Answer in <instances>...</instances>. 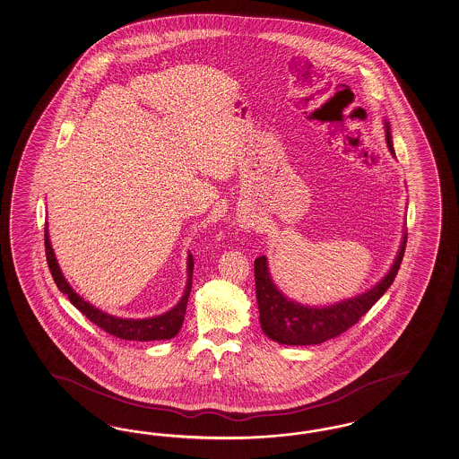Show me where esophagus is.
Instances as JSON below:
<instances>
[{"label":"esophagus","instance_id":"obj_1","mask_svg":"<svg viewBox=\"0 0 459 459\" xmlns=\"http://www.w3.org/2000/svg\"><path fill=\"white\" fill-rule=\"evenodd\" d=\"M244 227H248V223H246V225H244Z\"/></svg>","mask_w":459,"mask_h":459}]
</instances>
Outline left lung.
<instances>
[{
    "instance_id": "left-lung-1",
    "label": "left lung",
    "mask_w": 459,
    "mask_h": 459,
    "mask_svg": "<svg viewBox=\"0 0 459 459\" xmlns=\"http://www.w3.org/2000/svg\"><path fill=\"white\" fill-rule=\"evenodd\" d=\"M385 138L391 153L394 155L393 142L389 135V124H385ZM406 242L408 234H404L401 250L391 271L379 284L374 285L371 290L360 294L358 298L346 299L329 307H307L284 298L271 281L267 259L264 255L257 257L254 261V275L262 331L273 341L285 346L321 344L324 341H329L346 333L349 327L359 323L360 317L383 298V294L393 284L404 257Z\"/></svg>"
}]
</instances>
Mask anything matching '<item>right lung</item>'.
I'll return each mask as SVG.
<instances>
[{
    "label": "right lung",
    "mask_w": 459,
    "mask_h": 459,
    "mask_svg": "<svg viewBox=\"0 0 459 459\" xmlns=\"http://www.w3.org/2000/svg\"><path fill=\"white\" fill-rule=\"evenodd\" d=\"M47 229L48 227H45V252H47V262H48L53 281L63 294L68 296L74 307L80 310L83 316H87V319H90L93 324H97L105 333L125 339V341H161V339H172L174 335L178 334V331L184 324L186 300H188L190 289H192L194 257L190 254H188V262H186L188 279H186V292H184L180 302L175 306L174 309L169 310L161 316H157V317H150V319H122V317H115L110 314H105L97 307H93L91 304H88L87 300L80 298L70 287V284L65 281L62 271L58 267V262L55 259Z\"/></svg>",
    "instance_id": "1"
}]
</instances>
